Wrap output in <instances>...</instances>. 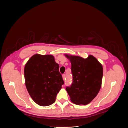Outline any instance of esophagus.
Wrapping results in <instances>:
<instances>
[{
	"label": "esophagus",
	"instance_id": "esophagus-1",
	"mask_svg": "<svg viewBox=\"0 0 128 128\" xmlns=\"http://www.w3.org/2000/svg\"><path fill=\"white\" fill-rule=\"evenodd\" d=\"M62 78H63V79H64L65 78V74H63V75H62Z\"/></svg>",
	"mask_w": 128,
	"mask_h": 128
}]
</instances>
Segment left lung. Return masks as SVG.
Segmentation results:
<instances>
[{"label": "left lung", "mask_w": 128, "mask_h": 128, "mask_svg": "<svg viewBox=\"0 0 128 128\" xmlns=\"http://www.w3.org/2000/svg\"><path fill=\"white\" fill-rule=\"evenodd\" d=\"M71 63L72 83L66 90L71 101L76 105H87L94 98L102 86L103 70L92 55L86 58L65 54Z\"/></svg>", "instance_id": "obj_1"}]
</instances>
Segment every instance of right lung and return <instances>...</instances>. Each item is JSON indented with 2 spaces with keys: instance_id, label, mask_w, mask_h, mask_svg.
I'll use <instances>...</instances> for the list:
<instances>
[{
  "instance_id": "obj_1",
  "label": "right lung",
  "mask_w": 128,
  "mask_h": 128,
  "mask_svg": "<svg viewBox=\"0 0 128 128\" xmlns=\"http://www.w3.org/2000/svg\"><path fill=\"white\" fill-rule=\"evenodd\" d=\"M59 65L52 55L35 54L26 63L24 78L26 89L36 104L47 106L56 101L64 84Z\"/></svg>"
}]
</instances>
